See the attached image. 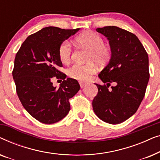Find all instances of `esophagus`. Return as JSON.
I'll list each match as a JSON object with an SVG mask.
<instances>
[{
	"label": "esophagus",
	"mask_w": 160,
	"mask_h": 160,
	"mask_svg": "<svg viewBox=\"0 0 160 160\" xmlns=\"http://www.w3.org/2000/svg\"><path fill=\"white\" fill-rule=\"evenodd\" d=\"M79 84H80V87H81V88H84V87L86 86L87 85V84L86 83H84V82H79Z\"/></svg>",
	"instance_id": "34e87169"
}]
</instances>
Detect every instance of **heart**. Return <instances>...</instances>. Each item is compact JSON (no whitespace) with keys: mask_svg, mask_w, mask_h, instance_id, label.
Returning <instances> with one entry per match:
<instances>
[{"mask_svg":"<svg viewBox=\"0 0 160 160\" xmlns=\"http://www.w3.org/2000/svg\"><path fill=\"white\" fill-rule=\"evenodd\" d=\"M76 41L82 47L89 50L85 65L74 64L68 70L70 77L79 81L88 80L96 72V66L93 62L98 64L106 62L111 56V50L108 46L103 43V39L94 32L87 31L79 35ZM71 45L65 41L59 47L58 54L60 60L62 63H68L71 58Z\"/></svg>","mask_w":160,"mask_h":160,"instance_id":"heart-1","label":"heart"}]
</instances>
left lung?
Masks as SVG:
<instances>
[{
  "label": "left lung",
  "mask_w": 160,
  "mask_h": 160,
  "mask_svg": "<svg viewBox=\"0 0 160 160\" xmlns=\"http://www.w3.org/2000/svg\"><path fill=\"white\" fill-rule=\"evenodd\" d=\"M111 48L108 65L98 77L104 85L95 84L98 92L92 101L93 111L107 123L117 124L136 112L145 95L149 80L148 57L135 34L116 26L98 28ZM116 85L108 89L110 83Z\"/></svg>",
  "instance_id": "8db88e82"
}]
</instances>
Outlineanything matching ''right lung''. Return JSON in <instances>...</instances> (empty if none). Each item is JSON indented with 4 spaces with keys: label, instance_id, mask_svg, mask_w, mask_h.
Returning a JSON list of instances; mask_svg holds the SVG:
<instances>
[{
    "label": "right lung",
    "instance_id": "1",
    "mask_svg": "<svg viewBox=\"0 0 160 160\" xmlns=\"http://www.w3.org/2000/svg\"><path fill=\"white\" fill-rule=\"evenodd\" d=\"M79 30L43 28L26 38L15 57L12 76L19 99L25 110L43 124L56 123L66 117L71 109L69 99L80 89L77 81L65 79L66 75L58 70L62 66L59 47ZM53 76L63 79L59 88L52 84Z\"/></svg>",
    "mask_w": 160,
    "mask_h": 160
}]
</instances>
